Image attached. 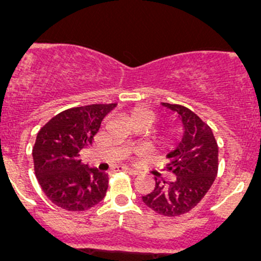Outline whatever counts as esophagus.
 I'll list each match as a JSON object with an SVG mask.
<instances>
[{"mask_svg":"<svg viewBox=\"0 0 261 261\" xmlns=\"http://www.w3.org/2000/svg\"><path fill=\"white\" fill-rule=\"evenodd\" d=\"M117 171H124V172H128L129 175H138V171H137V170L129 169V167H127V166L117 167Z\"/></svg>","mask_w":261,"mask_h":261,"instance_id":"1","label":"esophagus"}]
</instances>
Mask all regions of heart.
I'll list each match as a JSON object with an SVG mask.
<instances>
[{
    "mask_svg": "<svg viewBox=\"0 0 261 261\" xmlns=\"http://www.w3.org/2000/svg\"><path fill=\"white\" fill-rule=\"evenodd\" d=\"M129 118L132 120V123H138V122H142V120H147V122L152 123L154 120V115L153 113L149 112V110L144 109V108H134V109H132L129 112ZM174 138V132L171 130H166L162 133L161 136V139L164 142H170L171 139Z\"/></svg>",
    "mask_w": 261,
    "mask_h": 261,
    "instance_id": "1",
    "label": "heart"
}]
</instances>
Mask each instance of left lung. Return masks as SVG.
Listing matches in <instances>:
<instances>
[{
	"instance_id": "8db88e82",
	"label": "left lung",
	"mask_w": 261,
	"mask_h": 261,
	"mask_svg": "<svg viewBox=\"0 0 261 261\" xmlns=\"http://www.w3.org/2000/svg\"><path fill=\"white\" fill-rule=\"evenodd\" d=\"M162 105L176 113L184 127L180 143L166 154V170L176 177L162 182L154 179L153 192L142 200L159 215L175 217L194 208L212 187L218 171V146L212 129L195 113L181 105Z\"/></svg>"
}]
</instances>
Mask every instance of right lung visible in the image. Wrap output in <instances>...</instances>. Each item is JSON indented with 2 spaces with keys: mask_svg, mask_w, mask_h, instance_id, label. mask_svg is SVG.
I'll return each mask as SVG.
<instances>
[{
  "mask_svg": "<svg viewBox=\"0 0 261 261\" xmlns=\"http://www.w3.org/2000/svg\"><path fill=\"white\" fill-rule=\"evenodd\" d=\"M114 108L115 104H92L67 109L38 133L33 148L35 175L44 194L62 210L86 211L104 199L108 174L82 164L79 157Z\"/></svg>",
  "mask_w": 261,
  "mask_h": 261,
  "instance_id": "add662e5",
  "label": "right lung"
}]
</instances>
